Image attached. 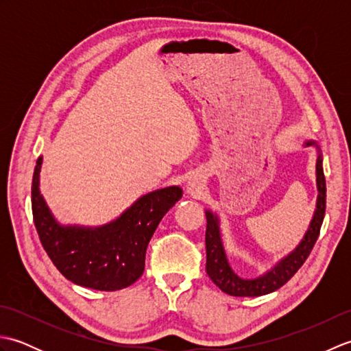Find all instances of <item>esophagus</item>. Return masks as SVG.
I'll return each instance as SVG.
<instances>
[{"label":"esophagus","instance_id":"1","mask_svg":"<svg viewBox=\"0 0 351 351\" xmlns=\"http://www.w3.org/2000/svg\"><path fill=\"white\" fill-rule=\"evenodd\" d=\"M204 187H205V184H204L202 178L197 175L190 176V180L187 182V191L190 193V195H193V196L200 195V191L204 190Z\"/></svg>","mask_w":351,"mask_h":351}]
</instances>
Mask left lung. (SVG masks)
<instances>
[{"instance_id":"1","label":"left lung","mask_w":351,"mask_h":351,"mask_svg":"<svg viewBox=\"0 0 351 351\" xmlns=\"http://www.w3.org/2000/svg\"><path fill=\"white\" fill-rule=\"evenodd\" d=\"M308 146L315 145L314 141H308ZM317 187H318V200L314 219L311 226L300 243L291 255L276 265L271 271H268L263 278L245 280L238 276L230 268L226 253L223 250L219 220L210 211H206V232H205V245H206V273L210 279L217 285L223 293L234 297H259L270 294L273 291L279 289L282 285L293 278L299 271V268L304 264V261L311 255L312 249L318 240L319 229H322L324 213H326V178L323 171V158L318 155L317 160Z\"/></svg>"}]
</instances>
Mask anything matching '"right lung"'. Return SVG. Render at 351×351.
Instances as JSON below:
<instances>
[{
    "label": "right lung",
    "mask_w": 351,
    "mask_h": 351,
    "mask_svg": "<svg viewBox=\"0 0 351 351\" xmlns=\"http://www.w3.org/2000/svg\"><path fill=\"white\" fill-rule=\"evenodd\" d=\"M40 166L42 156L34 167L32 210L37 235L52 264L80 287L117 291L132 285L143 274L146 249L156 226L182 197V190L167 187L149 193L107 226L63 228L40 196Z\"/></svg>",
    "instance_id": "1"
}]
</instances>
